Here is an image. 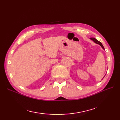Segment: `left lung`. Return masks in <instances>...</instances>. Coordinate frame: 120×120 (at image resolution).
Here are the masks:
<instances>
[{
  "label": "left lung",
  "mask_w": 120,
  "mask_h": 120,
  "mask_svg": "<svg viewBox=\"0 0 120 120\" xmlns=\"http://www.w3.org/2000/svg\"><path fill=\"white\" fill-rule=\"evenodd\" d=\"M90 39L91 40H92V41L94 42H95L96 43H97V44H98V45H101V48H102L103 49H104V47L103 46V45H102V43H101L100 41H98L97 39H96L95 38H90ZM105 77V76H104Z\"/></svg>",
  "instance_id": "8db88e82"
}]
</instances>
